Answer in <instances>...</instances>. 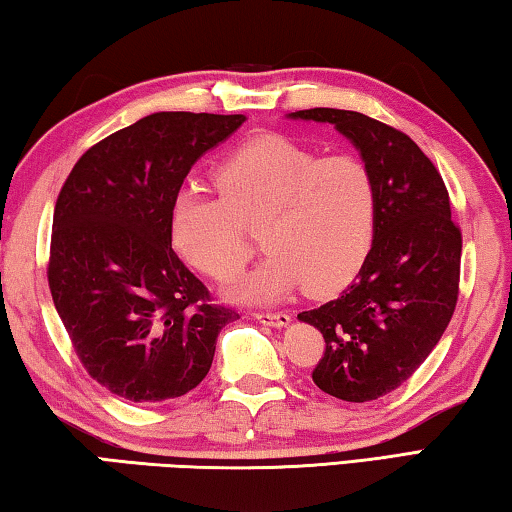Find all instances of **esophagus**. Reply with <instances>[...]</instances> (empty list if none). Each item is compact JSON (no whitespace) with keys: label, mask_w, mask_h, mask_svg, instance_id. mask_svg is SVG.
Listing matches in <instances>:
<instances>
[{"label":"esophagus","mask_w":512,"mask_h":512,"mask_svg":"<svg viewBox=\"0 0 512 512\" xmlns=\"http://www.w3.org/2000/svg\"><path fill=\"white\" fill-rule=\"evenodd\" d=\"M259 323L271 325V327H284L291 323V316L284 314V311H255L253 314Z\"/></svg>","instance_id":"34e87169"}]
</instances>
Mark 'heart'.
Returning a JSON list of instances; mask_svg holds the SVG:
<instances>
[{"instance_id": "b5f03b06", "label": "heart", "mask_w": 512, "mask_h": 512, "mask_svg": "<svg viewBox=\"0 0 512 512\" xmlns=\"http://www.w3.org/2000/svg\"><path fill=\"white\" fill-rule=\"evenodd\" d=\"M216 196L176 194L171 244L189 266L230 282L253 255L257 230L268 255L235 291L275 300L305 284L309 293L339 289L359 271L375 237L377 185L354 153L316 158L284 135L250 140L212 173Z\"/></svg>"}]
</instances>
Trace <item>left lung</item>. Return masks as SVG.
Listing matches in <instances>:
<instances>
[{"label": "left lung", "instance_id": "8db88e82", "mask_svg": "<svg viewBox=\"0 0 512 512\" xmlns=\"http://www.w3.org/2000/svg\"><path fill=\"white\" fill-rule=\"evenodd\" d=\"M334 124L370 164L377 223L359 275L339 298L302 311L320 329L314 384L345 402H370L402 386L452 320L461 282V228L433 162L409 135L354 110L291 112Z\"/></svg>", "mask_w": 512, "mask_h": 512}]
</instances>
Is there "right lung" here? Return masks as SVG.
I'll use <instances>...</instances> for the list:
<instances>
[{
    "instance_id": "1",
    "label": "right lung",
    "mask_w": 512,
    "mask_h": 512,
    "mask_svg": "<svg viewBox=\"0 0 512 512\" xmlns=\"http://www.w3.org/2000/svg\"><path fill=\"white\" fill-rule=\"evenodd\" d=\"M244 115L155 112L85 151L60 189L47 280L76 357L131 402L173 400L210 372L237 320L171 248V203L192 164Z\"/></svg>"
}]
</instances>
